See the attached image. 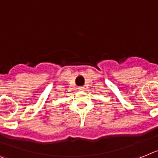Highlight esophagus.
Returning <instances> with one entry per match:
<instances>
[{
	"label": "esophagus",
	"instance_id": "esophagus-1",
	"mask_svg": "<svg viewBox=\"0 0 158 158\" xmlns=\"http://www.w3.org/2000/svg\"><path fill=\"white\" fill-rule=\"evenodd\" d=\"M79 91H83V90H84V87H79Z\"/></svg>",
	"mask_w": 158,
	"mask_h": 158
}]
</instances>
